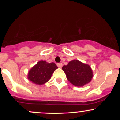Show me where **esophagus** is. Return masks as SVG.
Returning <instances> with one entry per match:
<instances>
[{
  "label": "esophagus",
  "mask_w": 120,
  "mask_h": 120,
  "mask_svg": "<svg viewBox=\"0 0 120 120\" xmlns=\"http://www.w3.org/2000/svg\"><path fill=\"white\" fill-rule=\"evenodd\" d=\"M57 66L59 67V68H62V67H63V64H62V63H57Z\"/></svg>",
  "instance_id": "1"
}]
</instances>
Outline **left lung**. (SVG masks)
Instances as JSON below:
<instances>
[{"label":"left lung","mask_w":120,"mask_h":120,"mask_svg":"<svg viewBox=\"0 0 120 120\" xmlns=\"http://www.w3.org/2000/svg\"><path fill=\"white\" fill-rule=\"evenodd\" d=\"M68 80L74 86L82 87L91 81L93 73L90 66L78 60L69 62L62 68Z\"/></svg>","instance_id":"left-lung-1"}]
</instances>
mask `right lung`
Wrapping results in <instances>:
<instances>
[{
  "instance_id": "1",
  "label": "right lung",
  "mask_w": 120,
  "mask_h": 120,
  "mask_svg": "<svg viewBox=\"0 0 120 120\" xmlns=\"http://www.w3.org/2000/svg\"><path fill=\"white\" fill-rule=\"evenodd\" d=\"M56 69L57 67L54 63H49L41 60L29 71L27 78L34 84L43 85L49 80Z\"/></svg>"
}]
</instances>
